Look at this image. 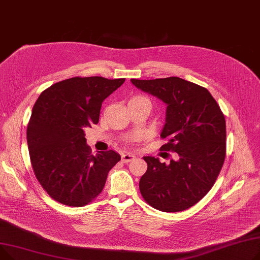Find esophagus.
I'll list each match as a JSON object with an SVG mask.
<instances>
[{"label": "esophagus", "mask_w": 260, "mask_h": 260, "mask_svg": "<svg viewBox=\"0 0 260 260\" xmlns=\"http://www.w3.org/2000/svg\"><path fill=\"white\" fill-rule=\"evenodd\" d=\"M134 158H135V156L131 153H125V154L121 155V160H123L124 162H129V161L133 160Z\"/></svg>", "instance_id": "1"}]
</instances>
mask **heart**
<instances>
[{"label":"heart","instance_id":"1","mask_svg":"<svg viewBox=\"0 0 260 260\" xmlns=\"http://www.w3.org/2000/svg\"><path fill=\"white\" fill-rule=\"evenodd\" d=\"M141 100H147V99L144 96H134L130 101H141Z\"/></svg>","mask_w":260,"mask_h":260}]
</instances>
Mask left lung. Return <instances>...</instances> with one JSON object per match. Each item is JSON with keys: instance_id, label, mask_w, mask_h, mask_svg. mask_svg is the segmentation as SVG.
Returning <instances> with one entry per match:
<instances>
[{"instance_id": "1", "label": "left lung", "mask_w": 260, "mask_h": 260, "mask_svg": "<svg viewBox=\"0 0 260 260\" xmlns=\"http://www.w3.org/2000/svg\"><path fill=\"white\" fill-rule=\"evenodd\" d=\"M167 105L160 150L177 159L160 162L144 156L148 168L140 180L144 200L162 212L184 211L200 202L215 184L225 157V119L209 91L177 76L131 80Z\"/></svg>"}]
</instances>
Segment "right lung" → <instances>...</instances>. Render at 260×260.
Segmentation results:
<instances>
[{
  "mask_svg": "<svg viewBox=\"0 0 260 260\" xmlns=\"http://www.w3.org/2000/svg\"><path fill=\"white\" fill-rule=\"evenodd\" d=\"M124 82L75 76L53 84L37 100L27 126L30 161L54 201L83 207L103 191L120 155L113 150L91 154L85 129L99 123L102 103Z\"/></svg>",
  "mask_w": 260,
  "mask_h": 260,
  "instance_id": "add662e5",
  "label": "right lung"
}]
</instances>
